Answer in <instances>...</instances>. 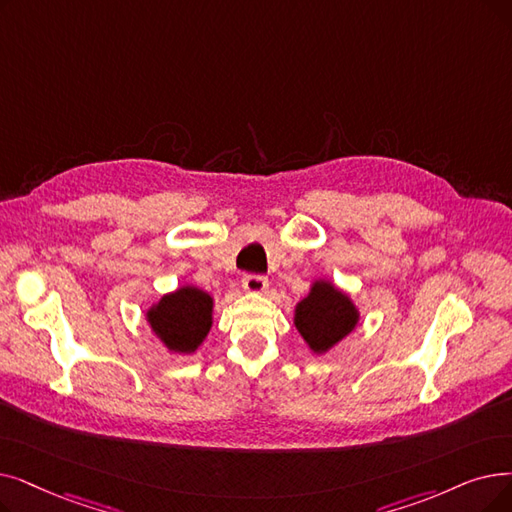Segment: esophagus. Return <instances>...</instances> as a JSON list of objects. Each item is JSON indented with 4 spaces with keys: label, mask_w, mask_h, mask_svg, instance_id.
Returning <instances> with one entry per match:
<instances>
[{
    "label": "esophagus",
    "mask_w": 512,
    "mask_h": 512,
    "mask_svg": "<svg viewBox=\"0 0 512 512\" xmlns=\"http://www.w3.org/2000/svg\"><path fill=\"white\" fill-rule=\"evenodd\" d=\"M242 288L249 293H263L268 288V278L259 274H247L242 278Z\"/></svg>",
    "instance_id": "1"
}]
</instances>
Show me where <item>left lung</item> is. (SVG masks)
Returning <instances> with one entry per match:
<instances>
[{"label": "left lung", "instance_id": "1", "mask_svg": "<svg viewBox=\"0 0 512 512\" xmlns=\"http://www.w3.org/2000/svg\"><path fill=\"white\" fill-rule=\"evenodd\" d=\"M360 311L349 295L328 282L316 280L295 307V326L314 353H326L358 326Z\"/></svg>", "mask_w": 512, "mask_h": 512}]
</instances>
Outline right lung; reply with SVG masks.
<instances>
[{"mask_svg": "<svg viewBox=\"0 0 512 512\" xmlns=\"http://www.w3.org/2000/svg\"><path fill=\"white\" fill-rule=\"evenodd\" d=\"M146 320L169 351L194 353L211 330L213 297L196 286H182L154 303Z\"/></svg>", "mask_w": 512, "mask_h": 512, "instance_id": "obj_1", "label": "right lung"}]
</instances>
